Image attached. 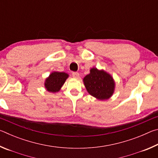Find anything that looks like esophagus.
<instances>
[{
	"label": "esophagus",
	"mask_w": 158,
	"mask_h": 158,
	"mask_svg": "<svg viewBox=\"0 0 158 158\" xmlns=\"http://www.w3.org/2000/svg\"><path fill=\"white\" fill-rule=\"evenodd\" d=\"M73 77L75 79H79V74L78 73H73Z\"/></svg>",
	"instance_id": "34e87169"
}]
</instances>
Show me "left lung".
<instances>
[{
    "mask_svg": "<svg viewBox=\"0 0 158 158\" xmlns=\"http://www.w3.org/2000/svg\"><path fill=\"white\" fill-rule=\"evenodd\" d=\"M88 93L99 100H106L113 95L116 83L110 74L104 69L92 68L83 79Z\"/></svg>",
    "mask_w": 158,
    "mask_h": 158,
    "instance_id": "1",
    "label": "left lung"
}]
</instances>
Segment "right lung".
<instances>
[{"mask_svg":"<svg viewBox=\"0 0 158 158\" xmlns=\"http://www.w3.org/2000/svg\"><path fill=\"white\" fill-rule=\"evenodd\" d=\"M68 77L69 74L64 72H52L49 76L45 79V89L48 92L52 93L59 92Z\"/></svg>","mask_w":158,"mask_h":158,"instance_id":"1","label":"right lung"}]
</instances>
